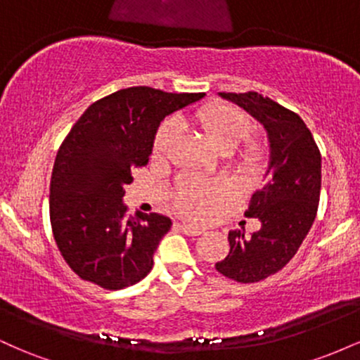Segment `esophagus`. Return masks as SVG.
Listing matches in <instances>:
<instances>
[{"mask_svg":"<svg viewBox=\"0 0 360 360\" xmlns=\"http://www.w3.org/2000/svg\"><path fill=\"white\" fill-rule=\"evenodd\" d=\"M177 226H179L181 232H184L186 235H201L205 232L203 229H198V226H193V225H188V223H177Z\"/></svg>","mask_w":360,"mask_h":360,"instance_id":"34e87169","label":"esophagus"}]
</instances>
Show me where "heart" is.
Returning <instances> with one entry per match:
<instances>
[{"label":"heart","instance_id":"1","mask_svg":"<svg viewBox=\"0 0 360 360\" xmlns=\"http://www.w3.org/2000/svg\"><path fill=\"white\" fill-rule=\"evenodd\" d=\"M194 120L213 146L221 150H232L250 135L252 118L245 111L226 103H212L194 113ZM179 123L171 118L157 130L152 154L164 157L174 142ZM246 141V140H245ZM269 162V148L259 139H248L237 154V164L245 174L259 176ZM229 196V186L220 181L206 183L200 179H181L171 194V205L176 212L194 221H206L218 213L223 200Z\"/></svg>","mask_w":360,"mask_h":360}]
</instances>
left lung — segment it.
<instances>
[{"label": "left lung", "instance_id": "obj_1", "mask_svg": "<svg viewBox=\"0 0 360 360\" xmlns=\"http://www.w3.org/2000/svg\"><path fill=\"white\" fill-rule=\"evenodd\" d=\"M257 118L267 130L272 177L252 194L247 218H259L260 230L245 237L229 233L230 252L214 264L217 271L237 283H259L276 274L295 257L318 212L321 189V154L307 123L255 91L220 93Z\"/></svg>", "mask_w": 360, "mask_h": 360}]
</instances>
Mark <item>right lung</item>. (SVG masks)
Segmentation results:
<instances>
[{
    "label": "right lung",
    "instance_id": "1",
    "mask_svg": "<svg viewBox=\"0 0 360 360\" xmlns=\"http://www.w3.org/2000/svg\"><path fill=\"white\" fill-rule=\"evenodd\" d=\"M203 96L135 86L94 101L74 123L53 162L49 212L60 255L82 281L123 289L150 272L172 223L128 217L125 186L148 162L160 122Z\"/></svg>",
    "mask_w": 360,
    "mask_h": 360
}]
</instances>
